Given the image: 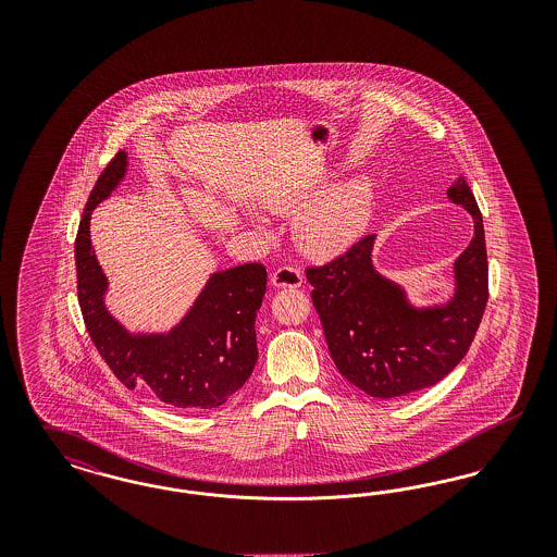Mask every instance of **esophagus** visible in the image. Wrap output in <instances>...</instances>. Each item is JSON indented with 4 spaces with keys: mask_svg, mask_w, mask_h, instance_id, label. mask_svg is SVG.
I'll use <instances>...</instances> for the list:
<instances>
[{
    "mask_svg": "<svg viewBox=\"0 0 557 557\" xmlns=\"http://www.w3.org/2000/svg\"><path fill=\"white\" fill-rule=\"evenodd\" d=\"M271 284L275 288H298L302 284V271L298 267H280L273 271Z\"/></svg>",
    "mask_w": 557,
    "mask_h": 557,
    "instance_id": "1",
    "label": "esophagus"
}]
</instances>
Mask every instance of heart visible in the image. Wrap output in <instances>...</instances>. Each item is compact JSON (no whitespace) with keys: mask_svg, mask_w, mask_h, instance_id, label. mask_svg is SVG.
<instances>
[{"mask_svg":"<svg viewBox=\"0 0 557 557\" xmlns=\"http://www.w3.org/2000/svg\"><path fill=\"white\" fill-rule=\"evenodd\" d=\"M373 184L368 177H355L334 189L302 212L296 221L298 239L307 252L315 257H334L359 238L370 219ZM305 205V198L288 196L273 202L280 211H292Z\"/></svg>","mask_w":557,"mask_h":557,"instance_id":"heart-1","label":"heart"}]
</instances>
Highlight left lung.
Here are the masks:
<instances>
[{
	"instance_id": "1",
	"label": "left lung",
	"mask_w": 557,
	"mask_h": 557,
	"mask_svg": "<svg viewBox=\"0 0 557 557\" xmlns=\"http://www.w3.org/2000/svg\"><path fill=\"white\" fill-rule=\"evenodd\" d=\"M447 196L474 219V238L453 267L455 294L447 305L413 307L398 284L380 275L371 263L375 236L307 269L330 355L346 380L370 397H403L434 386L476 336L488 300L482 214L463 177Z\"/></svg>"
}]
</instances>
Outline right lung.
Returning <instances> with one entry per match:
<instances>
[{"instance_id":"obj_1","label":"right lung","mask_w":557,"mask_h":557,"mask_svg":"<svg viewBox=\"0 0 557 557\" xmlns=\"http://www.w3.org/2000/svg\"><path fill=\"white\" fill-rule=\"evenodd\" d=\"M127 173V154L110 160L85 205L75 239L77 294L85 327L108 368L127 386L144 388L175 409H212L246 384L259 359L255 319L263 305L267 269L246 263L212 273L175 327L132 334L108 313V280L96 259L89 219Z\"/></svg>"}]
</instances>
